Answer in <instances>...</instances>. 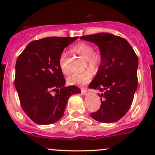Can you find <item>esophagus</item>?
<instances>
[{"instance_id":"1","label":"esophagus","mask_w":155,"mask_h":155,"mask_svg":"<svg viewBox=\"0 0 155 155\" xmlns=\"http://www.w3.org/2000/svg\"><path fill=\"white\" fill-rule=\"evenodd\" d=\"M81 94H82L83 95H87V90H86V89L81 88Z\"/></svg>"}]
</instances>
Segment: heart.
Masks as SVG:
<instances>
[{"instance_id": "obj_1", "label": "heart", "mask_w": 155, "mask_h": 155, "mask_svg": "<svg viewBox=\"0 0 155 155\" xmlns=\"http://www.w3.org/2000/svg\"><path fill=\"white\" fill-rule=\"evenodd\" d=\"M73 50L84 58L86 63L90 67L96 68L98 66L101 61V57L97 53L93 52V48L92 47L91 45L87 43H84V42H79L74 46ZM65 58H66V54L63 51L60 56V66L64 74H68L69 71L65 63ZM92 76V72L90 69H87L81 73H74L71 74L70 76H68L67 81L68 83L71 85L81 86V85L87 83L91 79Z\"/></svg>"}]
</instances>
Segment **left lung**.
Wrapping results in <instances>:
<instances>
[{
	"mask_svg": "<svg viewBox=\"0 0 155 155\" xmlns=\"http://www.w3.org/2000/svg\"><path fill=\"white\" fill-rule=\"evenodd\" d=\"M99 47L101 63L89 87L104 92L101 106L91 114L92 119L104 123L120 120L133 103L138 87V57L127 40L111 33H100L81 36Z\"/></svg>",
	"mask_w": 155,
	"mask_h": 155,
	"instance_id": "1",
	"label": "left lung"
}]
</instances>
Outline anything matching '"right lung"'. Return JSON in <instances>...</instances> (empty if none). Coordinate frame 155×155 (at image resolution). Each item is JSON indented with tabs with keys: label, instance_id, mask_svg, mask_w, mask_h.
<instances>
[{
	"label": "right lung",
	"instance_id": "obj_1",
	"mask_svg": "<svg viewBox=\"0 0 155 155\" xmlns=\"http://www.w3.org/2000/svg\"><path fill=\"white\" fill-rule=\"evenodd\" d=\"M78 37H48L33 41L19 55L15 87L23 111L38 124H53L63 116L68 100L81 93L79 87H65L59 59L63 49ZM56 91L52 95L51 92Z\"/></svg>",
	"mask_w": 155,
	"mask_h": 155
}]
</instances>
